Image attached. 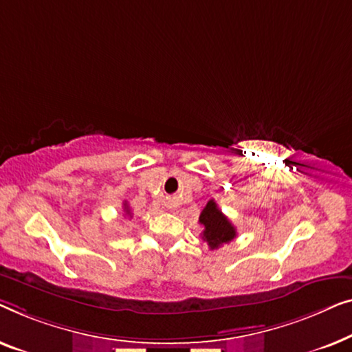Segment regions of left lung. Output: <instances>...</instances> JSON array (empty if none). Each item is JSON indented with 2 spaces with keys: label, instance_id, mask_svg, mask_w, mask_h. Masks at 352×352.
I'll return each mask as SVG.
<instances>
[{
  "label": "left lung",
  "instance_id": "1",
  "mask_svg": "<svg viewBox=\"0 0 352 352\" xmlns=\"http://www.w3.org/2000/svg\"><path fill=\"white\" fill-rule=\"evenodd\" d=\"M199 223L202 226V239H204L212 250L220 245L228 244L236 237V228L231 225L228 217L219 209L217 202L210 199L199 215Z\"/></svg>",
  "mask_w": 352,
  "mask_h": 352
}]
</instances>
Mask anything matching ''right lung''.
<instances>
[{
  "mask_svg": "<svg viewBox=\"0 0 352 352\" xmlns=\"http://www.w3.org/2000/svg\"><path fill=\"white\" fill-rule=\"evenodd\" d=\"M124 212L127 215H131V209H129V206L127 204H124Z\"/></svg>",
  "mask_w": 352,
  "mask_h": 352,
  "instance_id": "obj_1",
  "label": "right lung"
}]
</instances>
